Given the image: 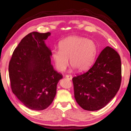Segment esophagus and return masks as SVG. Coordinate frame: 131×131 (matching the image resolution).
Instances as JSON below:
<instances>
[{
    "instance_id": "34e87169",
    "label": "esophagus",
    "mask_w": 131,
    "mask_h": 131,
    "mask_svg": "<svg viewBox=\"0 0 131 131\" xmlns=\"http://www.w3.org/2000/svg\"><path fill=\"white\" fill-rule=\"evenodd\" d=\"M65 77L66 78L70 79V80H71V79H72V78H73L72 76H71V75H68V74H67V75H65Z\"/></svg>"
}]
</instances>
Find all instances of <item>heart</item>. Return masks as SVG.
Masks as SVG:
<instances>
[{
    "instance_id": "1",
    "label": "heart",
    "mask_w": 131,
    "mask_h": 131,
    "mask_svg": "<svg viewBox=\"0 0 131 131\" xmlns=\"http://www.w3.org/2000/svg\"><path fill=\"white\" fill-rule=\"evenodd\" d=\"M59 50H53L51 58L56 69L65 70L69 62L78 71H86L93 65L97 53V47L93 40L79 36H70L58 43Z\"/></svg>"
}]
</instances>
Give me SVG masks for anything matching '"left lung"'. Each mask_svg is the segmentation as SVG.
Here are the masks:
<instances>
[{"mask_svg":"<svg viewBox=\"0 0 131 131\" xmlns=\"http://www.w3.org/2000/svg\"><path fill=\"white\" fill-rule=\"evenodd\" d=\"M74 97L82 108L96 111L116 95L122 81V64L116 51L107 47L95 62L83 74L73 78Z\"/></svg>","mask_w":131,"mask_h":131,"instance_id":"left-lung-1","label":"left lung"}]
</instances>
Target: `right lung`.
<instances>
[{
	"mask_svg": "<svg viewBox=\"0 0 131 131\" xmlns=\"http://www.w3.org/2000/svg\"><path fill=\"white\" fill-rule=\"evenodd\" d=\"M50 35L33 32L21 40L13 52L8 71L12 91L30 110L40 111L50 106L62 75L51 64V50L45 43Z\"/></svg>",
	"mask_w": 131,
	"mask_h": 131,
	"instance_id": "obj_1",
	"label": "right lung"
}]
</instances>
